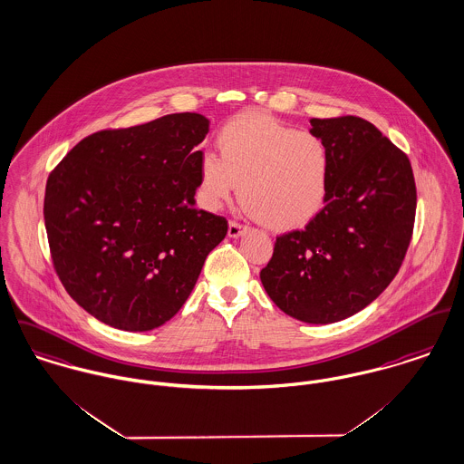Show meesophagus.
Here are the masks:
<instances>
[{
	"label": "esophagus",
	"instance_id": "34e87169",
	"mask_svg": "<svg viewBox=\"0 0 464 464\" xmlns=\"http://www.w3.org/2000/svg\"><path fill=\"white\" fill-rule=\"evenodd\" d=\"M246 230V227L245 225H241V223H237V221H228V237H239V236H243V232Z\"/></svg>",
	"mask_w": 464,
	"mask_h": 464
}]
</instances>
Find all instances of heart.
<instances>
[{"mask_svg": "<svg viewBox=\"0 0 464 464\" xmlns=\"http://www.w3.org/2000/svg\"><path fill=\"white\" fill-rule=\"evenodd\" d=\"M219 156L200 160V197L218 209L239 184L243 206L266 227L289 232L323 211L332 175L326 141L269 115L232 119L218 132Z\"/></svg>", "mask_w": 464, "mask_h": 464, "instance_id": "b5f03b06", "label": "heart"}]
</instances>
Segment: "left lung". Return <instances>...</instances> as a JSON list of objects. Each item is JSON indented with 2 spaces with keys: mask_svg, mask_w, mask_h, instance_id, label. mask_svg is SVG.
Here are the masks:
<instances>
[{
  "mask_svg": "<svg viewBox=\"0 0 464 464\" xmlns=\"http://www.w3.org/2000/svg\"><path fill=\"white\" fill-rule=\"evenodd\" d=\"M332 154L323 211L276 237L260 271L273 303L297 321L330 324L371 304L408 252L417 188L408 156L360 117L312 119Z\"/></svg>",
  "mask_w": 464,
  "mask_h": 464,
  "instance_id": "8db88e82",
  "label": "left lung"
}]
</instances>
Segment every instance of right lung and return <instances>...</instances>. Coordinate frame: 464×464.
<instances>
[{
	"instance_id": "1",
	"label": "right lung",
	"mask_w": 464,
	"mask_h": 464,
	"mask_svg": "<svg viewBox=\"0 0 464 464\" xmlns=\"http://www.w3.org/2000/svg\"><path fill=\"white\" fill-rule=\"evenodd\" d=\"M209 121L171 113L82 140L51 171L44 221L65 291L101 323L149 332L191 295L227 219L195 208Z\"/></svg>"
}]
</instances>
